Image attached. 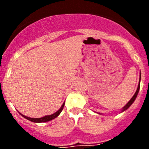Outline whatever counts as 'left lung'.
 <instances>
[{
  "mask_svg": "<svg viewBox=\"0 0 149 149\" xmlns=\"http://www.w3.org/2000/svg\"><path fill=\"white\" fill-rule=\"evenodd\" d=\"M139 87H140V83H139V85H138L137 89H136V93H135V94L134 95V96H133V97H132V98H131V99L130 100V101H129L128 102H127V104H126L125 106L123 108H122V112H123V111H125V110H127V109L129 107L131 106V105L133 103H134V101H135V99H136V96H137V95H138V93H139Z\"/></svg>",
  "mask_w": 149,
  "mask_h": 149,
  "instance_id": "8db88e82",
  "label": "left lung"
}]
</instances>
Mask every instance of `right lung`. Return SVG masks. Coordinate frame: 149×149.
I'll list each match as a JSON object with an SVG mask.
<instances>
[{
  "label": "right lung",
  "instance_id": "1",
  "mask_svg": "<svg viewBox=\"0 0 149 149\" xmlns=\"http://www.w3.org/2000/svg\"><path fill=\"white\" fill-rule=\"evenodd\" d=\"M64 104H65V103L63 104V105H62V107H60V110H59L57 112H56L55 113L52 114V115L45 116L42 117V118H37V119H35V118H30V117L25 116L22 115V114H21V115H22L23 117H24L25 119H28V120L31 121V122H48V121H51V120H52V119H55V118H56V116H58L59 114H60V113H61V112H62V110H63V107H64Z\"/></svg>",
  "mask_w": 149,
  "mask_h": 149
}]
</instances>
